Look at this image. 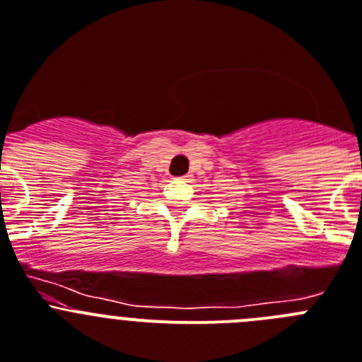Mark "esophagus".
Wrapping results in <instances>:
<instances>
[{"label": "esophagus", "mask_w": 362, "mask_h": 362, "mask_svg": "<svg viewBox=\"0 0 362 362\" xmlns=\"http://www.w3.org/2000/svg\"><path fill=\"white\" fill-rule=\"evenodd\" d=\"M178 180H182V182L189 180V175H184V177H180V178H178Z\"/></svg>", "instance_id": "obj_1"}]
</instances>
